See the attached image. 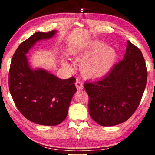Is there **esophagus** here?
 <instances>
[{"label": "esophagus", "mask_w": 155, "mask_h": 155, "mask_svg": "<svg viewBox=\"0 0 155 155\" xmlns=\"http://www.w3.org/2000/svg\"><path fill=\"white\" fill-rule=\"evenodd\" d=\"M75 85H76V87H77V90H82L83 87V83L80 81L79 80H77L75 83Z\"/></svg>", "instance_id": "1"}]
</instances>
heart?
I'll list each match as a JSON object with an SVG mask.
<instances>
[{"label":"heart","mask_w":155,"mask_h":155,"mask_svg":"<svg viewBox=\"0 0 155 155\" xmlns=\"http://www.w3.org/2000/svg\"><path fill=\"white\" fill-rule=\"evenodd\" d=\"M80 70L84 77L96 78L107 74L114 66L117 58L114 48L104 46V43L96 41L83 52Z\"/></svg>","instance_id":"b5f03b06"}]
</instances>
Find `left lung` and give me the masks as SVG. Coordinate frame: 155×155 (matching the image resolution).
<instances>
[{
    "label": "left lung",
    "mask_w": 155,
    "mask_h": 155,
    "mask_svg": "<svg viewBox=\"0 0 155 155\" xmlns=\"http://www.w3.org/2000/svg\"><path fill=\"white\" fill-rule=\"evenodd\" d=\"M123 59L103 78L85 82L89 96V113L101 126L112 127L124 122L140 103L147 81L142 53L127 41Z\"/></svg>",
    "instance_id": "8db88e82"
}]
</instances>
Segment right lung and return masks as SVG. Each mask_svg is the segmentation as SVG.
<instances>
[{
  "label": "right lung",
  "mask_w": 155,
  "mask_h": 155,
  "mask_svg": "<svg viewBox=\"0 0 155 155\" xmlns=\"http://www.w3.org/2000/svg\"><path fill=\"white\" fill-rule=\"evenodd\" d=\"M56 30L36 32L20 44L12 57L9 73V91L20 112L38 124L56 126L66 118L77 91L75 78L61 79L44 68H33L27 54L38 42L52 38Z\"/></svg>",
  "instance_id": "1"
}]
</instances>
